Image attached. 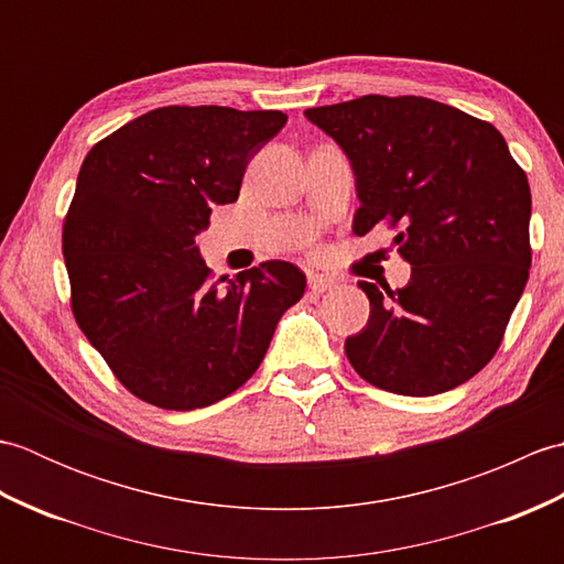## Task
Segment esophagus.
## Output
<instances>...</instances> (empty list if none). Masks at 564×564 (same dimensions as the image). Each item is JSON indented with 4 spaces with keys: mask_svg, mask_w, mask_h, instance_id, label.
I'll use <instances>...</instances> for the list:
<instances>
[{
    "mask_svg": "<svg viewBox=\"0 0 564 564\" xmlns=\"http://www.w3.org/2000/svg\"><path fill=\"white\" fill-rule=\"evenodd\" d=\"M307 285L313 293H325L334 289V279H329L325 273H307Z\"/></svg>",
    "mask_w": 564,
    "mask_h": 564,
    "instance_id": "1",
    "label": "esophagus"
}]
</instances>
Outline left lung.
Wrapping results in <instances>:
<instances>
[{
    "mask_svg": "<svg viewBox=\"0 0 564 564\" xmlns=\"http://www.w3.org/2000/svg\"><path fill=\"white\" fill-rule=\"evenodd\" d=\"M349 160L354 232L392 227L410 283H358L368 325L344 344L356 373L406 398L463 386L489 364L531 269V188L492 123L424 97L305 111Z\"/></svg>",
    "mask_w": 564,
    "mask_h": 564,
    "instance_id": "1",
    "label": "left lung"
}]
</instances>
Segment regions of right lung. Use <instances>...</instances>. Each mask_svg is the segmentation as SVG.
Masks as SVG:
<instances>
[{"instance_id": "obj_1", "label": "right lung", "mask_w": 564, "mask_h": 564, "mask_svg": "<svg viewBox=\"0 0 564 564\" xmlns=\"http://www.w3.org/2000/svg\"><path fill=\"white\" fill-rule=\"evenodd\" d=\"M285 121L281 111L164 106L84 158L63 227L72 313L135 398L176 412L227 398L303 297L305 273L289 261L213 279L196 247Z\"/></svg>"}]
</instances>
